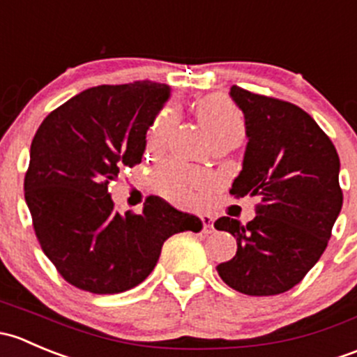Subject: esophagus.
Masks as SVG:
<instances>
[{
	"label": "esophagus",
	"mask_w": 357,
	"mask_h": 357,
	"mask_svg": "<svg viewBox=\"0 0 357 357\" xmlns=\"http://www.w3.org/2000/svg\"><path fill=\"white\" fill-rule=\"evenodd\" d=\"M201 223H203V232L211 234L213 232V218L209 215H201Z\"/></svg>",
	"instance_id": "34e87169"
}]
</instances>
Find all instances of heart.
Masks as SVG:
<instances>
[{
    "instance_id": "heart-1",
    "label": "heart",
    "mask_w": 357,
    "mask_h": 357,
    "mask_svg": "<svg viewBox=\"0 0 357 357\" xmlns=\"http://www.w3.org/2000/svg\"><path fill=\"white\" fill-rule=\"evenodd\" d=\"M196 115L209 141L216 139L242 141L244 137L245 120L241 109L229 98L215 94L201 99L196 105ZM175 123H177V112L174 106H168L160 113L149 130V146H160L172 134ZM156 180L161 192L180 204H192L209 185L208 175L185 170L174 163L158 168Z\"/></svg>"
}]
</instances>
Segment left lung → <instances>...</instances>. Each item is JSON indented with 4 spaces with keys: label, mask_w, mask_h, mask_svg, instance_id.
I'll use <instances>...</instances> for the list:
<instances>
[{
    "label": "left lung",
    "mask_w": 357,
    "mask_h": 357,
    "mask_svg": "<svg viewBox=\"0 0 357 357\" xmlns=\"http://www.w3.org/2000/svg\"><path fill=\"white\" fill-rule=\"evenodd\" d=\"M245 119L244 163L232 196L259 197L242 225L222 216L216 230L232 234L237 252L216 266L229 287L248 296H277L299 284L326 249L342 209L335 146L304 109L232 86Z\"/></svg>",
    "instance_id": "8db88e82"
}]
</instances>
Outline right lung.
<instances>
[{"mask_svg": "<svg viewBox=\"0 0 357 357\" xmlns=\"http://www.w3.org/2000/svg\"><path fill=\"white\" fill-rule=\"evenodd\" d=\"M168 96L151 80L91 87L53 109L32 139L25 203L44 255L73 287L125 292L148 278L168 237L203 229L156 196L122 215L108 192L123 167L141 163Z\"/></svg>", "mask_w": 357, "mask_h": 357, "instance_id": "1", "label": "right lung"}]
</instances>
